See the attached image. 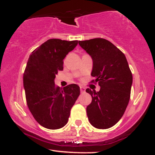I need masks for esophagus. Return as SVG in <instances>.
Wrapping results in <instances>:
<instances>
[{
  "label": "esophagus",
  "instance_id": "34e87169",
  "mask_svg": "<svg viewBox=\"0 0 155 155\" xmlns=\"http://www.w3.org/2000/svg\"><path fill=\"white\" fill-rule=\"evenodd\" d=\"M80 91H81V92H84L85 88L83 87H80Z\"/></svg>",
  "mask_w": 155,
  "mask_h": 155
}]
</instances>
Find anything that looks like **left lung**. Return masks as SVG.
Masks as SVG:
<instances>
[{
  "mask_svg": "<svg viewBox=\"0 0 155 155\" xmlns=\"http://www.w3.org/2000/svg\"><path fill=\"white\" fill-rule=\"evenodd\" d=\"M79 44L91 57V76L101 87L98 92L86 90L92 96L87 107L88 120L96 128H109L120 121L128 105L132 73L124 54L108 40L97 38L79 41Z\"/></svg>",
  "mask_w": 155,
  "mask_h": 155,
  "instance_id": "obj_1",
  "label": "left lung"
}]
</instances>
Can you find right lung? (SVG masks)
Wrapping results in <instances>:
<instances>
[{"mask_svg":"<svg viewBox=\"0 0 155 155\" xmlns=\"http://www.w3.org/2000/svg\"><path fill=\"white\" fill-rule=\"evenodd\" d=\"M78 44V41L51 38L30 55L23 75V85L28 108L35 120L44 127H64L80 94L77 84L56 87L54 79L63 69V60Z\"/></svg>","mask_w":155,"mask_h":155,"instance_id":"1","label":"right lung"}]
</instances>
